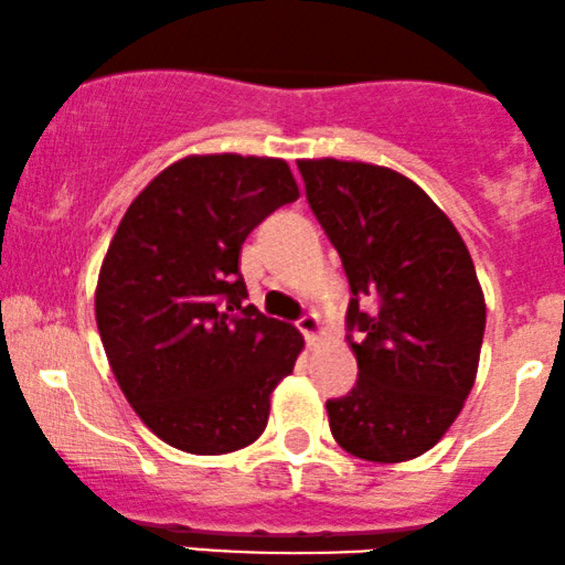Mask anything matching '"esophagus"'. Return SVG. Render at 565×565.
Returning <instances> with one entry per match:
<instances>
[{
	"mask_svg": "<svg viewBox=\"0 0 565 565\" xmlns=\"http://www.w3.org/2000/svg\"><path fill=\"white\" fill-rule=\"evenodd\" d=\"M296 324H298V330L303 333V338H307V341L311 343V347H315V343L322 338V322H320V317H317V315H303Z\"/></svg>",
	"mask_w": 565,
	"mask_h": 565,
	"instance_id": "34e87169",
	"label": "esophagus"
}]
</instances>
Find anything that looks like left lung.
Instances as JSON below:
<instances>
[{"label":"left lung","mask_w":565,"mask_h":565,"mask_svg":"<svg viewBox=\"0 0 565 565\" xmlns=\"http://www.w3.org/2000/svg\"><path fill=\"white\" fill-rule=\"evenodd\" d=\"M307 201L341 254L360 377L328 402L338 447L407 462L436 447L479 373L487 301L449 216L413 179L338 158L298 161ZM371 311H363V303Z\"/></svg>","instance_id":"1"}]
</instances>
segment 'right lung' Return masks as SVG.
<instances>
[{"label": "right lung", "mask_w": 565, "mask_h": 565, "mask_svg": "<svg viewBox=\"0 0 565 565\" xmlns=\"http://www.w3.org/2000/svg\"><path fill=\"white\" fill-rule=\"evenodd\" d=\"M296 198L282 158L188 156L113 235L95 290L99 338L126 402L174 449L237 452L267 428L303 335L245 303L237 258L250 230Z\"/></svg>", "instance_id": "add662e5"}]
</instances>
